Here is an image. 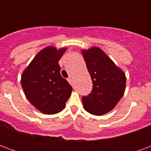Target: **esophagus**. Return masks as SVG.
I'll return each instance as SVG.
<instances>
[{
  "instance_id": "esophagus-1",
  "label": "esophagus",
  "mask_w": 151,
  "mask_h": 151,
  "mask_svg": "<svg viewBox=\"0 0 151 151\" xmlns=\"http://www.w3.org/2000/svg\"><path fill=\"white\" fill-rule=\"evenodd\" d=\"M68 82H69V83L71 84V85H73V79H72V78H68Z\"/></svg>"
}]
</instances>
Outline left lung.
<instances>
[{"instance_id": "8db88e82", "label": "left lung", "mask_w": 151, "mask_h": 151, "mask_svg": "<svg viewBox=\"0 0 151 151\" xmlns=\"http://www.w3.org/2000/svg\"><path fill=\"white\" fill-rule=\"evenodd\" d=\"M91 78V93L82 99L86 111L102 116L111 111L124 95L126 77L122 69L98 47L82 50Z\"/></svg>"}]
</instances>
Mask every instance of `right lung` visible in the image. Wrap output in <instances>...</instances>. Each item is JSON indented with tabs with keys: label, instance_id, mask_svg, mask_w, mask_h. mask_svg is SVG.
<instances>
[{
	"label": "right lung",
	"instance_id": "add662e5",
	"mask_svg": "<svg viewBox=\"0 0 151 151\" xmlns=\"http://www.w3.org/2000/svg\"><path fill=\"white\" fill-rule=\"evenodd\" d=\"M67 47L47 46L38 52L21 77L26 97L37 110L53 115L65 108L72 86L60 75V59Z\"/></svg>",
	"mask_w": 151,
	"mask_h": 151
}]
</instances>
